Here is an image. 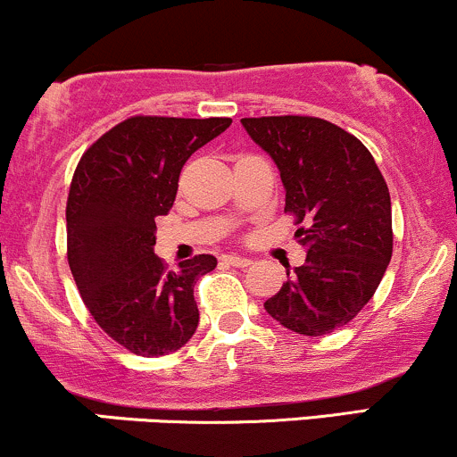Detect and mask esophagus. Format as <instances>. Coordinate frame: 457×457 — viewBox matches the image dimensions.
Masks as SVG:
<instances>
[{"label":"esophagus","mask_w":457,"mask_h":457,"mask_svg":"<svg viewBox=\"0 0 457 457\" xmlns=\"http://www.w3.org/2000/svg\"><path fill=\"white\" fill-rule=\"evenodd\" d=\"M224 262L235 268H248L253 263L248 257H239V254H224Z\"/></svg>","instance_id":"34e87169"}]
</instances>
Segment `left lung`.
I'll return each mask as SVG.
<instances>
[{"label":"left lung","instance_id":"8db88e82","mask_svg":"<svg viewBox=\"0 0 457 457\" xmlns=\"http://www.w3.org/2000/svg\"><path fill=\"white\" fill-rule=\"evenodd\" d=\"M250 139L281 171L286 213L296 224L303 266L263 303L289 331L325 336L372 298L392 257L390 191L357 137L320 117H244Z\"/></svg>","mask_w":457,"mask_h":457}]
</instances>
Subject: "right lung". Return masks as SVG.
Instances as JSON below:
<instances>
[{"instance_id":"add662e5","label":"right lung","mask_w":457,"mask_h":457,"mask_svg":"<svg viewBox=\"0 0 457 457\" xmlns=\"http://www.w3.org/2000/svg\"><path fill=\"white\" fill-rule=\"evenodd\" d=\"M230 121L130 117L104 132L73 171L67 198L73 281L93 320L135 355L179 351L198 327L194 286L218 259L195 254L168 270L154 254V218L170 213L189 156Z\"/></svg>"}]
</instances>
